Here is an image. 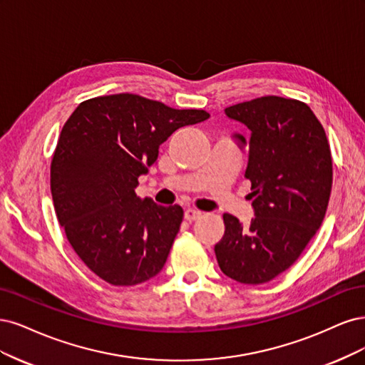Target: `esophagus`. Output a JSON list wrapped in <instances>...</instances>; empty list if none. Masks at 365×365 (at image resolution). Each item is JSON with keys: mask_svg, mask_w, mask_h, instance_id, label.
Wrapping results in <instances>:
<instances>
[{"mask_svg": "<svg viewBox=\"0 0 365 365\" xmlns=\"http://www.w3.org/2000/svg\"><path fill=\"white\" fill-rule=\"evenodd\" d=\"M200 217H202V212H200V210H195V209H186L185 210V220L186 221L192 222V221H197Z\"/></svg>", "mask_w": 365, "mask_h": 365, "instance_id": "obj_1", "label": "esophagus"}]
</instances>
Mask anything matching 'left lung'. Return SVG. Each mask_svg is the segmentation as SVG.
Returning <instances> with one entry per match:
<instances>
[{
    "label": "left lung",
    "mask_w": 365,
    "mask_h": 365,
    "mask_svg": "<svg viewBox=\"0 0 365 365\" xmlns=\"http://www.w3.org/2000/svg\"><path fill=\"white\" fill-rule=\"evenodd\" d=\"M226 115L252 130L245 178L256 217L244 226L222 215L226 232L215 256L227 277L259 285L296 262L320 229L332 190L331 147L299 100L265 96L233 104Z\"/></svg>",
    "instance_id": "1"
}]
</instances>
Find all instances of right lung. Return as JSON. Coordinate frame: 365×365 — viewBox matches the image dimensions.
Returning <instances> with one entry per match:
<instances>
[{"label":"right lung","mask_w":365,"mask_h":365,"mask_svg":"<svg viewBox=\"0 0 365 365\" xmlns=\"http://www.w3.org/2000/svg\"><path fill=\"white\" fill-rule=\"evenodd\" d=\"M209 116L135 93L89 98L69 116L51 159V195L69 244L93 274L133 287L165 265L183 209L136 195L138 178L173 132Z\"/></svg>","instance_id":"1"}]
</instances>
